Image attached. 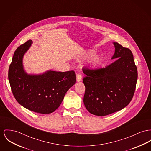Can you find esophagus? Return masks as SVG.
Listing matches in <instances>:
<instances>
[{
    "label": "esophagus",
    "mask_w": 151,
    "mask_h": 151,
    "mask_svg": "<svg viewBox=\"0 0 151 151\" xmlns=\"http://www.w3.org/2000/svg\"><path fill=\"white\" fill-rule=\"evenodd\" d=\"M82 79V77H81V75H80V73H78L77 75H76V80H77V81H80Z\"/></svg>",
    "instance_id": "esophagus-1"
}]
</instances>
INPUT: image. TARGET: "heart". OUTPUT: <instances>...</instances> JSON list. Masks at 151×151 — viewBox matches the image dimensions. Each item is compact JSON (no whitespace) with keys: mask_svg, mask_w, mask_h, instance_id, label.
I'll return each mask as SVG.
<instances>
[{"mask_svg":"<svg viewBox=\"0 0 151 151\" xmlns=\"http://www.w3.org/2000/svg\"><path fill=\"white\" fill-rule=\"evenodd\" d=\"M94 53L95 52L93 51L91 52L89 55V57H91L92 56H93ZM101 62V57L100 55H95L94 56L92 57L91 59V64L93 67H95L98 65Z\"/></svg>","mask_w":151,"mask_h":151,"instance_id":"obj_1","label":"heart"}]
</instances>
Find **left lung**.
Listing matches in <instances>:
<instances>
[{"label":"left lung","mask_w":151,"mask_h":151,"mask_svg":"<svg viewBox=\"0 0 151 151\" xmlns=\"http://www.w3.org/2000/svg\"><path fill=\"white\" fill-rule=\"evenodd\" d=\"M116 59L105 68L85 69L83 79L86 87L83 102L91 114L106 116L129 104L137 80V70L131 51L115 42Z\"/></svg>","instance_id":"obj_1"}]
</instances>
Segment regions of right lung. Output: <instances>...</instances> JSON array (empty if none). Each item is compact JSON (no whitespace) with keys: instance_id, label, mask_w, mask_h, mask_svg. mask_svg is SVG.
I'll use <instances>...</instances> for the list:
<instances>
[{"instance_id":"add662e5","label":"right lung","mask_w":151,"mask_h":151,"mask_svg":"<svg viewBox=\"0 0 151 151\" xmlns=\"http://www.w3.org/2000/svg\"><path fill=\"white\" fill-rule=\"evenodd\" d=\"M32 43L20 45L15 51L9 70L12 92L18 103L28 109L42 114L54 112L67 91L76 80L73 71H48L41 75H28L23 67V57Z\"/></svg>"}]
</instances>
